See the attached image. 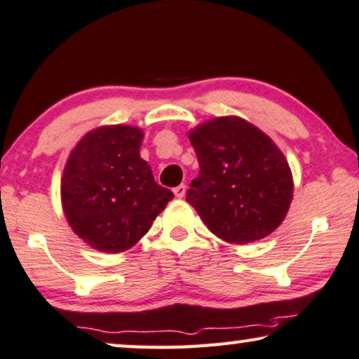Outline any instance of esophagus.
<instances>
[{
    "label": "esophagus",
    "mask_w": 359,
    "mask_h": 359,
    "mask_svg": "<svg viewBox=\"0 0 359 359\" xmlns=\"http://www.w3.org/2000/svg\"><path fill=\"white\" fill-rule=\"evenodd\" d=\"M173 192H175V196L176 197H184L186 196V186L184 184H180V186H176V188L173 189Z\"/></svg>",
    "instance_id": "34e87169"
}]
</instances>
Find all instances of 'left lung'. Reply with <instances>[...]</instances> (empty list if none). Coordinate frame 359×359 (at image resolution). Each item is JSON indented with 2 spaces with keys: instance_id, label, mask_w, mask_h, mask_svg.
Here are the masks:
<instances>
[{
  "instance_id": "1",
  "label": "left lung",
  "mask_w": 359,
  "mask_h": 359,
  "mask_svg": "<svg viewBox=\"0 0 359 359\" xmlns=\"http://www.w3.org/2000/svg\"><path fill=\"white\" fill-rule=\"evenodd\" d=\"M201 171L186 201L226 243L262 240L280 226L293 199L287 158L261 129L220 116L189 131Z\"/></svg>"
}]
</instances>
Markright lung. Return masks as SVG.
Instances as JSON below:
<instances>
[{
  "mask_svg": "<svg viewBox=\"0 0 359 359\" xmlns=\"http://www.w3.org/2000/svg\"><path fill=\"white\" fill-rule=\"evenodd\" d=\"M144 133L115 124L87 133L67 158L61 204L72 231L102 252L133 248L173 199L141 158Z\"/></svg>",
  "mask_w": 359,
  "mask_h": 359,
  "instance_id": "add662e5",
  "label": "right lung"
}]
</instances>
